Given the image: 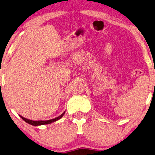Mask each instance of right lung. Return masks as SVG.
Listing matches in <instances>:
<instances>
[{
  "label": "right lung",
  "mask_w": 155,
  "mask_h": 155,
  "mask_svg": "<svg viewBox=\"0 0 155 155\" xmlns=\"http://www.w3.org/2000/svg\"><path fill=\"white\" fill-rule=\"evenodd\" d=\"M64 113H65V112H64L62 114H61V115H59V116L55 117V118H54V119L48 120H38V121L32 120H29V119L25 118V117H23L22 116H21V115H20V116L22 117V119L23 120L25 121L26 123H29V124H30V125H34V126H38V125L50 124V123H51L55 122V121L58 120L61 118V117H63V115H64Z\"/></svg>",
  "instance_id": "1"
}]
</instances>
